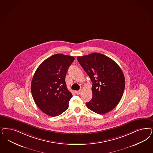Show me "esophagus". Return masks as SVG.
Returning a JSON list of instances; mask_svg holds the SVG:
<instances>
[{
	"instance_id": "1",
	"label": "esophagus",
	"mask_w": 153,
	"mask_h": 153,
	"mask_svg": "<svg viewBox=\"0 0 153 153\" xmlns=\"http://www.w3.org/2000/svg\"><path fill=\"white\" fill-rule=\"evenodd\" d=\"M81 92V90H78V91H75V93H76L77 94H79Z\"/></svg>"
}]
</instances>
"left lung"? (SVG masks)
Returning a JSON list of instances; mask_svg holds the SVG:
<instances>
[{"mask_svg":"<svg viewBox=\"0 0 153 153\" xmlns=\"http://www.w3.org/2000/svg\"><path fill=\"white\" fill-rule=\"evenodd\" d=\"M77 59L93 83V97L86 103L88 108L98 114L113 110L121 100L125 88V78L120 67L100 53Z\"/></svg>","mask_w":153,"mask_h":153,"instance_id":"8db88e82","label":"left lung"}]
</instances>
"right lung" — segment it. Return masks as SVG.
Returning a JSON list of instances; mask_svg holds the SVG:
<instances>
[{
  "label": "right lung",
  "mask_w": 153,
  "mask_h": 153,
  "mask_svg": "<svg viewBox=\"0 0 153 153\" xmlns=\"http://www.w3.org/2000/svg\"><path fill=\"white\" fill-rule=\"evenodd\" d=\"M74 58L57 53L49 57L38 67L33 77L31 91L41 111L51 116L60 115L68 108L72 97L65 78Z\"/></svg>",
  "instance_id": "obj_1"
}]
</instances>
